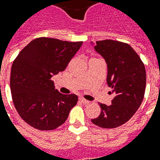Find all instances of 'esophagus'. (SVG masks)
<instances>
[{"label":"esophagus","instance_id":"34e87169","mask_svg":"<svg viewBox=\"0 0 160 160\" xmlns=\"http://www.w3.org/2000/svg\"><path fill=\"white\" fill-rule=\"evenodd\" d=\"M80 101L82 102L83 104H85V105L90 104V102H89V101H87V100L84 99V98H80Z\"/></svg>","mask_w":160,"mask_h":160}]
</instances>
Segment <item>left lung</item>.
<instances>
[{"instance_id":"8db88e82","label":"left lung","mask_w":160,"mask_h":160,"mask_svg":"<svg viewBox=\"0 0 160 160\" xmlns=\"http://www.w3.org/2000/svg\"><path fill=\"white\" fill-rule=\"evenodd\" d=\"M94 49L106 60L107 82L112 89L114 98L110 106L99 103L101 114L91 122L103 128H115L126 123L142 103L146 87L144 64L133 48L125 42L97 41Z\"/></svg>"}]
</instances>
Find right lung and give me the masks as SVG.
<instances>
[{"instance_id": "1", "label": "right lung", "mask_w": 160, "mask_h": 160, "mask_svg": "<svg viewBox=\"0 0 160 160\" xmlns=\"http://www.w3.org/2000/svg\"><path fill=\"white\" fill-rule=\"evenodd\" d=\"M81 45L82 42L38 38L13 61L10 79L12 101L19 116L34 128H57L77 104L78 96L58 92L51 78L64 71Z\"/></svg>"}]
</instances>
